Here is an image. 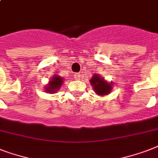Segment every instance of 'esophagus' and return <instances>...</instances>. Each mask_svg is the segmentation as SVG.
Wrapping results in <instances>:
<instances>
[{"mask_svg":"<svg viewBox=\"0 0 158 158\" xmlns=\"http://www.w3.org/2000/svg\"><path fill=\"white\" fill-rule=\"evenodd\" d=\"M74 78L75 79H80V73H76L74 74Z\"/></svg>","mask_w":158,"mask_h":158,"instance_id":"1","label":"esophagus"}]
</instances>
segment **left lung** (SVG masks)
Wrapping results in <instances>:
<instances>
[{
  "label": "left lung",
  "instance_id": "1",
  "mask_svg": "<svg viewBox=\"0 0 158 158\" xmlns=\"http://www.w3.org/2000/svg\"><path fill=\"white\" fill-rule=\"evenodd\" d=\"M90 83L95 93L102 96L109 94L112 89L111 84L107 83L103 78H102L98 74L94 75L93 78L90 79Z\"/></svg>",
  "mask_w": 158,
  "mask_h": 158
}]
</instances>
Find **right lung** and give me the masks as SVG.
<instances>
[{
	"label": "right lung",
	"mask_w": 158,
	"mask_h": 158,
	"mask_svg": "<svg viewBox=\"0 0 158 158\" xmlns=\"http://www.w3.org/2000/svg\"><path fill=\"white\" fill-rule=\"evenodd\" d=\"M63 78L57 75H55L51 81H49V84L46 87L45 91L47 93L50 94H55L57 90H59L61 84H63Z\"/></svg>",
	"instance_id": "1"
}]
</instances>
